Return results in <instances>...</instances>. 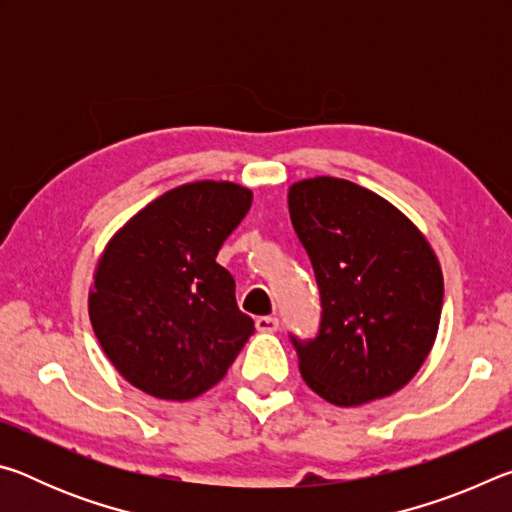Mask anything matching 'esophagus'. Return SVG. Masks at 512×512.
<instances>
[{"label": "esophagus", "instance_id": "obj_1", "mask_svg": "<svg viewBox=\"0 0 512 512\" xmlns=\"http://www.w3.org/2000/svg\"><path fill=\"white\" fill-rule=\"evenodd\" d=\"M255 325H257L259 332L273 334V332H277V327H280V320H277L275 316H259L255 320Z\"/></svg>", "mask_w": 512, "mask_h": 512}]
</instances>
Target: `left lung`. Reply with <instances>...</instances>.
Listing matches in <instances>:
<instances>
[{"label":"left lung","instance_id":"obj_1","mask_svg":"<svg viewBox=\"0 0 512 512\" xmlns=\"http://www.w3.org/2000/svg\"><path fill=\"white\" fill-rule=\"evenodd\" d=\"M287 198L323 302L316 341L293 339L302 379L336 406L393 395L438 336L445 287L429 239L393 203L350 180H298Z\"/></svg>","mask_w":512,"mask_h":512}]
</instances>
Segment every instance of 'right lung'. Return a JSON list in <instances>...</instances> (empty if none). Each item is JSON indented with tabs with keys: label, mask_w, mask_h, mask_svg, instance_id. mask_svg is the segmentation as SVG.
<instances>
[{
	"label": "right lung",
	"mask_w": 512,
	"mask_h": 512,
	"mask_svg": "<svg viewBox=\"0 0 512 512\" xmlns=\"http://www.w3.org/2000/svg\"><path fill=\"white\" fill-rule=\"evenodd\" d=\"M253 205L230 180L169 189L110 237L94 266L92 329L128 384L185 402L225 377L250 334L235 277L216 262Z\"/></svg>",
	"instance_id": "obj_1"
}]
</instances>
